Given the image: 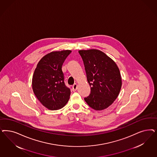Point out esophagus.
Instances as JSON below:
<instances>
[{"mask_svg":"<svg viewBox=\"0 0 157 157\" xmlns=\"http://www.w3.org/2000/svg\"><path fill=\"white\" fill-rule=\"evenodd\" d=\"M77 89V85L76 84H75L73 86H72V90L73 91H76Z\"/></svg>","mask_w":157,"mask_h":157,"instance_id":"obj_1","label":"esophagus"}]
</instances>
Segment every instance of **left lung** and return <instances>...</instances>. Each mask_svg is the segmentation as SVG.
I'll return each instance as SVG.
<instances>
[{
	"label": "left lung",
	"mask_w": 157,
	"mask_h": 157,
	"mask_svg": "<svg viewBox=\"0 0 157 157\" xmlns=\"http://www.w3.org/2000/svg\"><path fill=\"white\" fill-rule=\"evenodd\" d=\"M84 62L91 94L84 100L95 110L107 108L117 99L121 90V74L115 62L101 51L79 50Z\"/></svg>",
	"instance_id": "1"
}]
</instances>
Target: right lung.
Masks as SVG:
<instances>
[{"mask_svg": "<svg viewBox=\"0 0 157 157\" xmlns=\"http://www.w3.org/2000/svg\"><path fill=\"white\" fill-rule=\"evenodd\" d=\"M71 51H53L37 63L32 78V89L41 103L51 110L65 106L71 95L64 82L62 66Z\"/></svg>", "mask_w": 157, "mask_h": 157, "instance_id": "add662e5", "label": "right lung"}]
</instances>
